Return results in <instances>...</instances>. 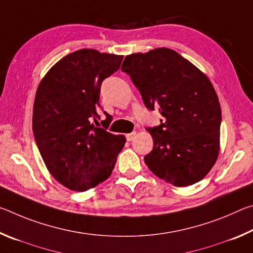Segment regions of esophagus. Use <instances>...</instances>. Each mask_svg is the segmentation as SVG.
<instances>
[{
    "instance_id": "1",
    "label": "esophagus",
    "mask_w": 253,
    "mask_h": 253,
    "mask_svg": "<svg viewBox=\"0 0 253 253\" xmlns=\"http://www.w3.org/2000/svg\"><path fill=\"white\" fill-rule=\"evenodd\" d=\"M136 136V131H132V132H129V134L126 135V139L128 140V142H130V140L134 139V137Z\"/></svg>"
}]
</instances>
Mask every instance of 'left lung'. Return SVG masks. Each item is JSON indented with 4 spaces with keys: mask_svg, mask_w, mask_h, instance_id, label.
Here are the masks:
<instances>
[{
    "mask_svg": "<svg viewBox=\"0 0 253 253\" xmlns=\"http://www.w3.org/2000/svg\"><path fill=\"white\" fill-rule=\"evenodd\" d=\"M122 71L129 75L145 106L163 116L160 125L147 128L154 142L144 157L148 169L174 186L201 181L220 149L221 107L211 81L168 48L127 55Z\"/></svg>",
    "mask_w": 253,
    "mask_h": 253,
    "instance_id": "left-lung-1",
    "label": "left lung"
}]
</instances>
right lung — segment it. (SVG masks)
Instances as JSON below:
<instances>
[{
  "instance_id": "add662e5",
  "label": "right lung",
  "mask_w": 253,
  "mask_h": 253,
  "mask_svg": "<svg viewBox=\"0 0 253 253\" xmlns=\"http://www.w3.org/2000/svg\"><path fill=\"white\" fill-rule=\"evenodd\" d=\"M123 55L81 49L46 72L38 87L32 128L46 169L62 185L84 192L110 176L124 135L107 131L111 116L100 119V85L121 67Z\"/></svg>"
}]
</instances>
